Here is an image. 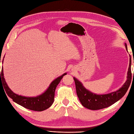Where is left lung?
<instances>
[{
    "instance_id": "left-lung-1",
    "label": "left lung",
    "mask_w": 134,
    "mask_h": 134,
    "mask_svg": "<svg viewBox=\"0 0 134 134\" xmlns=\"http://www.w3.org/2000/svg\"><path fill=\"white\" fill-rule=\"evenodd\" d=\"M125 46L128 52L126 43H125ZM130 57V64L127 76V79L122 87L115 92L103 94H96L86 89L81 82L74 77L77 97L83 106L92 110L103 109L114 104L125 94L130 87L132 77L131 69V57Z\"/></svg>"
}]
</instances>
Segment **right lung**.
Listing matches in <instances>:
<instances>
[{
	"label": "right lung",
	"instance_id": "obj_1",
	"mask_svg": "<svg viewBox=\"0 0 134 134\" xmlns=\"http://www.w3.org/2000/svg\"><path fill=\"white\" fill-rule=\"evenodd\" d=\"M4 58V57H3V59ZM3 59L2 60V64L3 62ZM66 75H67V73H65L61 76L56 78L51 83L49 87L44 93L36 97L23 96L16 94L13 92L10 89L5 80L3 68L2 69V71H0V82L1 81H2L3 86L4 87L7 94L9 97L12 98L14 102L24 108H27V109L36 111H41L46 110L51 106L54 101L55 89L62 77Z\"/></svg>",
	"mask_w": 134,
	"mask_h": 134
}]
</instances>
